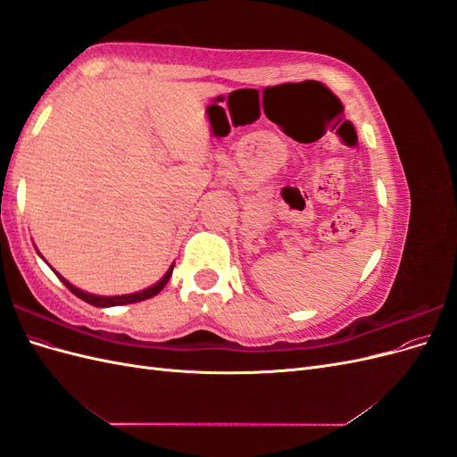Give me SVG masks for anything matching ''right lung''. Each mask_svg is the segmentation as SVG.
<instances>
[{
  "label": "right lung",
  "instance_id": "1",
  "mask_svg": "<svg viewBox=\"0 0 457 457\" xmlns=\"http://www.w3.org/2000/svg\"><path fill=\"white\" fill-rule=\"evenodd\" d=\"M171 272H173V265H171V269L163 274V278L160 280V282H156L154 286H150V287H146V289H143V292H137V294H128V295H114V297H106V295H93V294H87V292H81L79 287H76V286H72L71 282L68 280H64L62 276L59 274V272H54L61 278V282L71 289V292L76 295V297H79L81 301H86V303H89V305H93V307H118V305H129V303H139V301H145V299H150V297H154V295H158L162 289L165 287V284L170 282V278H171Z\"/></svg>",
  "mask_w": 457,
  "mask_h": 457
}]
</instances>
